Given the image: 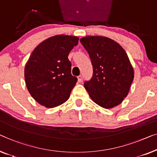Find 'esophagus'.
Here are the masks:
<instances>
[{"label": "esophagus", "instance_id": "34e87169", "mask_svg": "<svg viewBox=\"0 0 157 157\" xmlns=\"http://www.w3.org/2000/svg\"><path fill=\"white\" fill-rule=\"evenodd\" d=\"M78 81L79 82H82V77L81 75H79L78 77Z\"/></svg>", "mask_w": 157, "mask_h": 157}]
</instances>
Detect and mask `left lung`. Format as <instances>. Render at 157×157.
I'll use <instances>...</instances> for the list:
<instances>
[{
    "mask_svg": "<svg viewBox=\"0 0 157 157\" xmlns=\"http://www.w3.org/2000/svg\"><path fill=\"white\" fill-rule=\"evenodd\" d=\"M89 54L93 75L84 84L92 100L111 109L128 95L134 72L125 50L114 40L104 36H85L79 40Z\"/></svg>",
    "mask_w": 157,
    "mask_h": 157,
    "instance_id": "obj_1",
    "label": "left lung"
}]
</instances>
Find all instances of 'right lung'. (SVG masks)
I'll return each instance as SVG.
<instances>
[{"label":"right lung","instance_id":"obj_1","mask_svg":"<svg viewBox=\"0 0 157 157\" xmlns=\"http://www.w3.org/2000/svg\"><path fill=\"white\" fill-rule=\"evenodd\" d=\"M79 37L57 35L41 42L25 64L27 89L40 105L53 108L65 102L77 82L71 75L68 55L78 43Z\"/></svg>","mask_w":157,"mask_h":157}]
</instances>
